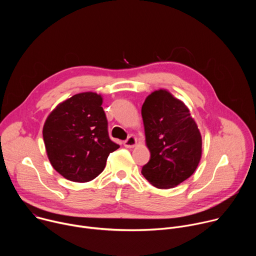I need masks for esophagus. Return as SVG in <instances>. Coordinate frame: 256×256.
<instances>
[{"instance_id": "obj_1", "label": "esophagus", "mask_w": 256, "mask_h": 256, "mask_svg": "<svg viewBox=\"0 0 256 256\" xmlns=\"http://www.w3.org/2000/svg\"><path fill=\"white\" fill-rule=\"evenodd\" d=\"M136 144V138L132 136H128L124 142V146L126 148H134V146Z\"/></svg>"}]
</instances>
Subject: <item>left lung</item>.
<instances>
[{"mask_svg": "<svg viewBox=\"0 0 256 256\" xmlns=\"http://www.w3.org/2000/svg\"><path fill=\"white\" fill-rule=\"evenodd\" d=\"M151 158L142 174L157 188H172L190 177L202 157V136L190 109L167 90H157L142 106Z\"/></svg>", "mask_w": 256, "mask_h": 256, "instance_id": "1", "label": "left lung"}]
</instances>
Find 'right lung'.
<instances>
[{
    "instance_id": "1",
    "label": "right lung",
    "mask_w": 256,
    "mask_h": 256,
    "mask_svg": "<svg viewBox=\"0 0 256 256\" xmlns=\"http://www.w3.org/2000/svg\"><path fill=\"white\" fill-rule=\"evenodd\" d=\"M101 105V95L79 93L60 103L44 122L42 134L48 157L68 180H93L104 170L109 154L120 148L109 138Z\"/></svg>"
}]
</instances>
